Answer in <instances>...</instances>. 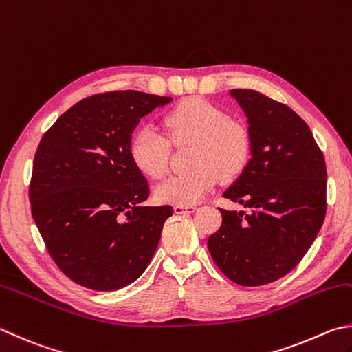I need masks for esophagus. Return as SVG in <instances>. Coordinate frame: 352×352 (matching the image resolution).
I'll use <instances>...</instances> for the list:
<instances>
[{
	"instance_id": "esophagus-1",
	"label": "esophagus",
	"mask_w": 352,
	"mask_h": 352,
	"mask_svg": "<svg viewBox=\"0 0 352 352\" xmlns=\"http://www.w3.org/2000/svg\"><path fill=\"white\" fill-rule=\"evenodd\" d=\"M173 210L176 214H190V213H195L197 208L195 205H175Z\"/></svg>"
}]
</instances>
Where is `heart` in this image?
Here are the masks:
<instances>
[{
    "label": "heart",
    "instance_id": "1",
    "mask_svg": "<svg viewBox=\"0 0 352 352\" xmlns=\"http://www.w3.org/2000/svg\"><path fill=\"white\" fill-rule=\"evenodd\" d=\"M165 125L176 144H196L185 175L165 179L155 190L162 204L191 205L201 201L219 182L234 179L251 157V135L243 124L231 121L216 105L201 98L181 102L165 118ZM129 155L145 176L159 179L168 168V142L153 125H142L130 139Z\"/></svg>",
    "mask_w": 352,
    "mask_h": 352
}]
</instances>
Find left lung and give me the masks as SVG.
<instances>
[{"label":"left lung","mask_w":352,"mask_h":352,"mask_svg":"<svg viewBox=\"0 0 352 352\" xmlns=\"http://www.w3.org/2000/svg\"><path fill=\"white\" fill-rule=\"evenodd\" d=\"M251 135V159L223 197L247 211L219 208L208 237L219 270L242 287L288 274L307 254L327 213V165L307 122L256 90L234 89Z\"/></svg>","instance_id":"1"}]
</instances>
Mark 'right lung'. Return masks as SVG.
<instances>
[{"instance_id": "add662e5", "label": "right lung", "mask_w": 352, "mask_h": 352, "mask_svg": "<svg viewBox=\"0 0 352 352\" xmlns=\"http://www.w3.org/2000/svg\"><path fill=\"white\" fill-rule=\"evenodd\" d=\"M173 98L136 90L82 99L45 131L33 159L32 216L49 254L78 285L124 288L153 257L171 205L148 207L129 145L141 118Z\"/></svg>"}]
</instances>
